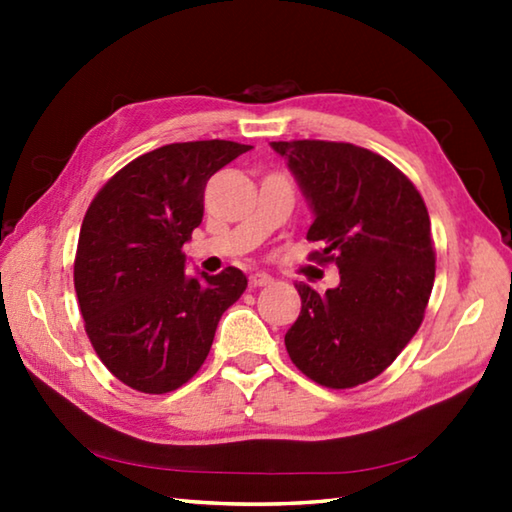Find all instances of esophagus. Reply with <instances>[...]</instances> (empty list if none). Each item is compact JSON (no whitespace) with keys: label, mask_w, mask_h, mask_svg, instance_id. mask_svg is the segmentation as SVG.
I'll return each mask as SVG.
<instances>
[{"label":"esophagus","mask_w":512,"mask_h":512,"mask_svg":"<svg viewBox=\"0 0 512 512\" xmlns=\"http://www.w3.org/2000/svg\"><path fill=\"white\" fill-rule=\"evenodd\" d=\"M271 282H273V277L268 275V273H264V271H257V273L250 275V287H253V289L268 287V284H271Z\"/></svg>","instance_id":"esophagus-1"}]
</instances>
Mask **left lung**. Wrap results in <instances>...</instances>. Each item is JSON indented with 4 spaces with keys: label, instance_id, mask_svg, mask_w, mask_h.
Returning a JSON list of instances; mask_svg holds the SVG:
<instances>
[{
    "label": "left lung",
    "instance_id": "1",
    "mask_svg": "<svg viewBox=\"0 0 512 512\" xmlns=\"http://www.w3.org/2000/svg\"><path fill=\"white\" fill-rule=\"evenodd\" d=\"M314 216L307 239L341 282H300L302 309L284 334L291 361L327 388L375 379L422 323L436 275L431 221L418 189L381 155L345 142H271Z\"/></svg>",
    "mask_w": 512,
    "mask_h": 512
}]
</instances>
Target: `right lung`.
I'll use <instances>...</instances> for the list:
<instances>
[{"mask_svg": "<svg viewBox=\"0 0 512 512\" xmlns=\"http://www.w3.org/2000/svg\"><path fill=\"white\" fill-rule=\"evenodd\" d=\"M248 144H167L126 164L94 196L74 262L85 332L112 375L162 395L192 379L248 280L230 266L187 275L183 246L203 221L207 180Z\"/></svg>", "mask_w": 512, "mask_h": 512, "instance_id": "obj_1", "label": "right lung"}]
</instances>
